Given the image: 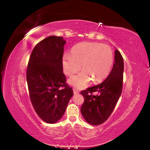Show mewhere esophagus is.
<instances>
[{"label":"esophagus","instance_id":"esophagus-1","mask_svg":"<svg viewBox=\"0 0 150 150\" xmlns=\"http://www.w3.org/2000/svg\"><path fill=\"white\" fill-rule=\"evenodd\" d=\"M73 93H74V94H78L79 93V92L78 91H77V90H76V89H73Z\"/></svg>","mask_w":150,"mask_h":150}]
</instances>
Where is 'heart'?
Listing matches in <instances>:
<instances>
[{"label": "heart", "instance_id": "heart-1", "mask_svg": "<svg viewBox=\"0 0 150 150\" xmlns=\"http://www.w3.org/2000/svg\"><path fill=\"white\" fill-rule=\"evenodd\" d=\"M114 63L111 48L106 44L98 42H82L74 46L71 54L62 56L63 71L67 76H72L81 69L78 75L72 76L69 83L78 89L87 87L92 80L100 83L110 74Z\"/></svg>", "mask_w": 150, "mask_h": 150}]
</instances>
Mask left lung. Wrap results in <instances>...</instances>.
<instances>
[{"mask_svg":"<svg viewBox=\"0 0 150 150\" xmlns=\"http://www.w3.org/2000/svg\"><path fill=\"white\" fill-rule=\"evenodd\" d=\"M123 71V58L116 49L114 64L107 78L101 84L81 92L84 98L81 112L89 124L101 125L111 115L122 92ZM94 92L98 94L93 95Z\"/></svg>","mask_w":150,"mask_h":150,"instance_id":"obj_1","label":"left lung"}]
</instances>
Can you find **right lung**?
Returning <instances> with one entry per match:
<instances>
[{"mask_svg":"<svg viewBox=\"0 0 150 150\" xmlns=\"http://www.w3.org/2000/svg\"><path fill=\"white\" fill-rule=\"evenodd\" d=\"M65 43L59 36L42 40L32 51L27 68L31 103L40 119L47 123H55L61 118L73 95L62 72Z\"/></svg>","mask_w":150,"mask_h":150,"instance_id":"right-lung-1","label":"right lung"}]
</instances>
